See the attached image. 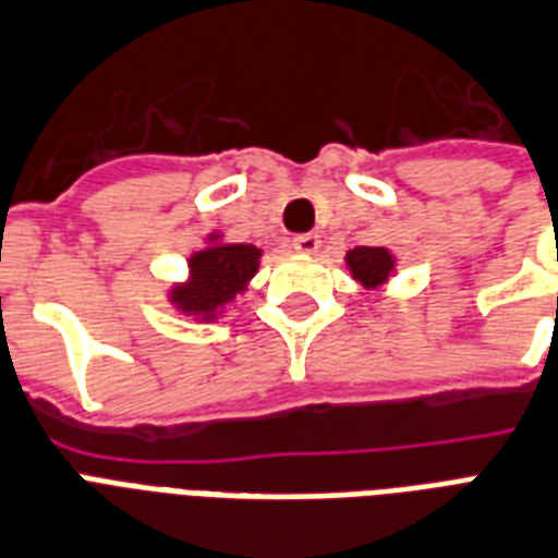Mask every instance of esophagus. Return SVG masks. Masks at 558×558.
Segmentation results:
<instances>
[{"mask_svg":"<svg viewBox=\"0 0 558 558\" xmlns=\"http://www.w3.org/2000/svg\"><path fill=\"white\" fill-rule=\"evenodd\" d=\"M293 250H296V253H305V256L317 253L319 235L317 232H302V235H296V239H293Z\"/></svg>","mask_w":558,"mask_h":558,"instance_id":"34e87169","label":"esophagus"}]
</instances>
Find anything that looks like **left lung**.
Returning <instances> with one entry per match:
<instances>
[{"label":"left lung","instance_id":"obj_1","mask_svg":"<svg viewBox=\"0 0 558 558\" xmlns=\"http://www.w3.org/2000/svg\"><path fill=\"white\" fill-rule=\"evenodd\" d=\"M396 253L387 247H355L347 253V270L364 291H384L396 276Z\"/></svg>","mask_w":558,"mask_h":558}]
</instances>
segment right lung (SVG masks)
<instances>
[{
  "label": "right lung",
  "instance_id": "obj_1",
  "mask_svg": "<svg viewBox=\"0 0 558 558\" xmlns=\"http://www.w3.org/2000/svg\"><path fill=\"white\" fill-rule=\"evenodd\" d=\"M262 253L265 250L256 244H235L223 239V232H209L203 247L189 256V276L166 291L168 305L201 323L220 319L250 288L262 265Z\"/></svg>",
  "mask_w": 558,
  "mask_h": 558
}]
</instances>
